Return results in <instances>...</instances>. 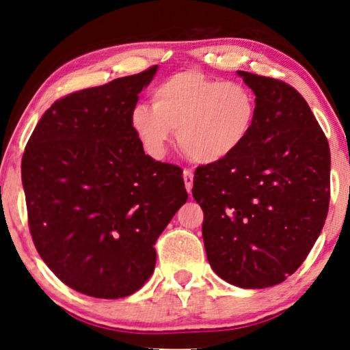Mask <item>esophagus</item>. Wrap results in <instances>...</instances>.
<instances>
[{
  "label": "esophagus",
  "instance_id": "esophagus-1",
  "mask_svg": "<svg viewBox=\"0 0 350 350\" xmlns=\"http://www.w3.org/2000/svg\"><path fill=\"white\" fill-rule=\"evenodd\" d=\"M193 172L189 169H185L183 170V180H185V186H186V191L191 193V189H193Z\"/></svg>",
  "mask_w": 350,
  "mask_h": 350
}]
</instances>
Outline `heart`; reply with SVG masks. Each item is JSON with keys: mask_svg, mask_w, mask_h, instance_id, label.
<instances>
[{"mask_svg": "<svg viewBox=\"0 0 350 350\" xmlns=\"http://www.w3.org/2000/svg\"><path fill=\"white\" fill-rule=\"evenodd\" d=\"M151 102L152 107L137 103L129 114L146 154L162 159L176 132L181 150L202 164L236 154L252 137L260 111L255 90L247 84L208 78L196 70L162 81Z\"/></svg>", "mask_w": 350, "mask_h": 350, "instance_id": "1", "label": "heart"}]
</instances>
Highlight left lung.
I'll list each match as a JSON object with an SVG mask.
<instances>
[{"mask_svg": "<svg viewBox=\"0 0 350 350\" xmlns=\"http://www.w3.org/2000/svg\"><path fill=\"white\" fill-rule=\"evenodd\" d=\"M260 111L248 142L196 170L202 237L215 274L241 288L282 284L303 265L328 213L329 146L309 105L284 81L237 71Z\"/></svg>", "mask_w": 350, "mask_h": 350, "instance_id": "left-lung-1", "label": "left lung"}]
</instances>
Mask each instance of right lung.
<instances>
[{
  "instance_id": "1",
  "label": "right lung",
  "mask_w": 350,
  "mask_h": 350,
  "mask_svg": "<svg viewBox=\"0 0 350 350\" xmlns=\"http://www.w3.org/2000/svg\"><path fill=\"white\" fill-rule=\"evenodd\" d=\"M157 65L57 100L22 157L28 224L47 267L94 298L135 293L188 200L181 170L145 154L129 114Z\"/></svg>"
}]
</instances>
